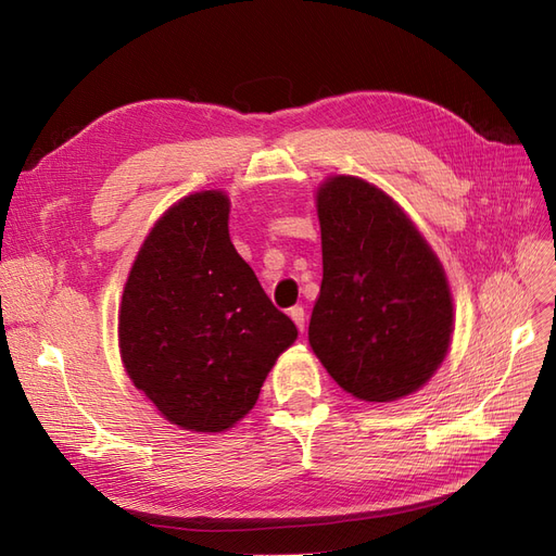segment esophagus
<instances>
[{
  "instance_id": "1",
  "label": "esophagus",
  "mask_w": 556,
  "mask_h": 556,
  "mask_svg": "<svg viewBox=\"0 0 556 556\" xmlns=\"http://www.w3.org/2000/svg\"><path fill=\"white\" fill-rule=\"evenodd\" d=\"M290 317L294 319V325L299 327V331L306 329V313H304V308H301V306L290 308Z\"/></svg>"
}]
</instances>
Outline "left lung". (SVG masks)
<instances>
[{
	"label": "left lung",
	"instance_id": "1",
	"mask_svg": "<svg viewBox=\"0 0 556 556\" xmlns=\"http://www.w3.org/2000/svg\"><path fill=\"white\" fill-rule=\"evenodd\" d=\"M323 285L308 325L327 374L362 401L417 392L447 355L454 313L439 257L392 197L357 176L317 190Z\"/></svg>",
	"mask_w": 556,
	"mask_h": 556
}]
</instances>
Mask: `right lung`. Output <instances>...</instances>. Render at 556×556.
Segmentation results:
<instances>
[{
  "label": "right lung",
  "instance_id": "right-lung-1",
  "mask_svg": "<svg viewBox=\"0 0 556 556\" xmlns=\"http://www.w3.org/2000/svg\"><path fill=\"white\" fill-rule=\"evenodd\" d=\"M117 341L134 387L188 431L217 433L255 406L292 319L229 239V197L194 192L146 237L125 282Z\"/></svg>",
  "mask_w": 556,
  "mask_h": 556
}]
</instances>
